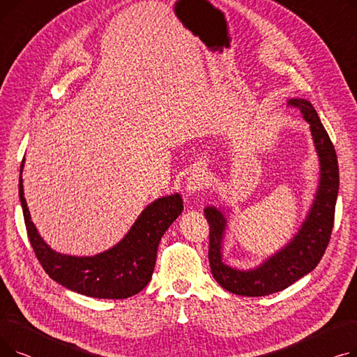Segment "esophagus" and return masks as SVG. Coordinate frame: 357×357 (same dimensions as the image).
<instances>
[{
    "mask_svg": "<svg viewBox=\"0 0 357 357\" xmlns=\"http://www.w3.org/2000/svg\"><path fill=\"white\" fill-rule=\"evenodd\" d=\"M205 185H207V178H205V175L201 172H195L188 178V181H186L185 191L190 195H197L205 188Z\"/></svg>",
    "mask_w": 357,
    "mask_h": 357,
    "instance_id": "1",
    "label": "esophagus"
}]
</instances>
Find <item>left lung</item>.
Segmentation results:
<instances>
[{
	"instance_id": "obj_1",
	"label": "left lung",
	"mask_w": 357,
	"mask_h": 357,
	"mask_svg": "<svg viewBox=\"0 0 357 357\" xmlns=\"http://www.w3.org/2000/svg\"><path fill=\"white\" fill-rule=\"evenodd\" d=\"M288 105L296 107L310 123L314 146L320 160V182L310 213L301 229L285 248L250 271H240L222 264V238L227 226L224 213L215 207L204 210L210 224L208 260L214 279L229 292L245 296H265L279 292L299 278L310 273L321 260L330 241L337 194H339V163L334 146L310 101L292 98Z\"/></svg>"
}]
</instances>
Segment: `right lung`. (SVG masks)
Instances as JSON below:
<instances>
[{
    "label": "right lung",
    "instance_id": "obj_1",
    "mask_svg": "<svg viewBox=\"0 0 357 357\" xmlns=\"http://www.w3.org/2000/svg\"><path fill=\"white\" fill-rule=\"evenodd\" d=\"M20 166L18 195L30 245L45 272L62 287L92 298L124 299L139 294L152 279L158 246L169 226L183 210L179 194L158 198L142 211L128 233L96 256H69L52 250L37 233L23 191Z\"/></svg>",
    "mask_w": 357,
    "mask_h": 357
}]
</instances>
